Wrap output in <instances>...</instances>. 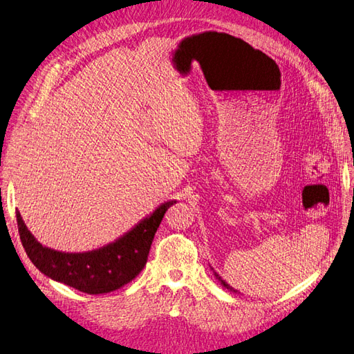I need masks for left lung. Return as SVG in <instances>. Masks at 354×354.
<instances>
[{
	"instance_id": "obj_1",
	"label": "left lung",
	"mask_w": 354,
	"mask_h": 354,
	"mask_svg": "<svg viewBox=\"0 0 354 354\" xmlns=\"http://www.w3.org/2000/svg\"><path fill=\"white\" fill-rule=\"evenodd\" d=\"M210 267H212V266H210ZM212 270H213V272H214V276H216V279H217V280H218V281H220V283H221V284H223V287H226V289H229V290H232V292H234V293H238V290H234V289H233V287H232V286H229V284H227V283H226V281H225V280H223V279H221V277H220V276H218V272H216V271H214V268H213V267H212Z\"/></svg>"
}]
</instances>
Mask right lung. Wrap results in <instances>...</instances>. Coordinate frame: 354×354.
Here are the masks:
<instances>
[{
    "label": "right lung",
    "instance_id": "right-lung-1",
    "mask_svg": "<svg viewBox=\"0 0 354 354\" xmlns=\"http://www.w3.org/2000/svg\"><path fill=\"white\" fill-rule=\"evenodd\" d=\"M176 200L162 203L153 213L121 238L87 252H62L37 242L16 212L20 239L33 266L46 277L87 295H103L136 279L147 263V255L163 216Z\"/></svg>",
    "mask_w": 354,
    "mask_h": 354
}]
</instances>
